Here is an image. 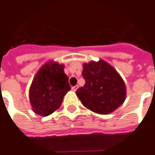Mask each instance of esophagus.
<instances>
[{
  "instance_id": "esophagus-1",
  "label": "esophagus",
  "mask_w": 155,
  "mask_h": 155,
  "mask_svg": "<svg viewBox=\"0 0 155 155\" xmlns=\"http://www.w3.org/2000/svg\"><path fill=\"white\" fill-rule=\"evenodd\" d=\"M77 88H78V86H74V87H71V90L73 92H75L77 90Z\"/></svg>"
}]
</instances>
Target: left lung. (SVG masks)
<instances>
[{
    "label": "left lung",
    "instance_id": "8db88e82",
    "mask_svg": "<svg viewBox=\"0 0 155 155\" xmlns=\"http://www.w3.org/2000/svg\"><path fill=\"white\" fill-rule=\"evenodd\" d=\"M84 87L76 94L86 108L98 114H110L126 99L127 89L123 79L115 68L103 60L84 64Z\"/></svg>",
    "mask_w": 155,
    "mask_h": 155
}]
</instances>
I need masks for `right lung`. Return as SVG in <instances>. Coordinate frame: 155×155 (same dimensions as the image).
Here are the masks:
<instances>
[{
    "label": "right lung",
    "instance_id": "1",
    "mask_svg": "<svg viewBox=\"0 0 155 155\" xmlns=\"http://www.w3.org/2000/svg\"><path fill=\"white\" fill-rule=\"evenodd\" d=\"M71 89L64 65L49 61L35 75L29 89V100L35 113L47 116L55 111Z\"/></svg>",
    "mask_w": 155,
    "mask_h": 155
}]
</instances>
